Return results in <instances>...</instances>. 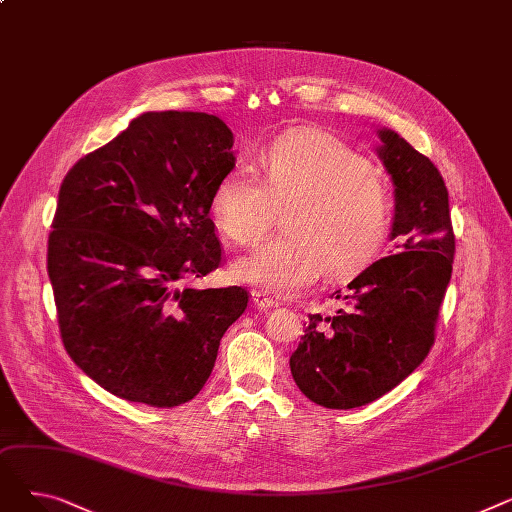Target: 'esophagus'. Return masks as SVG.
Here are the masks:
<instances>
[{
	"label": "esophagus",
	"instance_id": "34e87169",
	"mask_svg": "<svg viewBox=\"0 0 512 512\" xmlns=\"http://www.w3.org/2000/svg\"><path fill=\"white\" fill-rule=\"evenodd\" d=\"M253 303L259 311H267V309H272V307L278 305L274 299L267 297V294L261 292V290H253Z\"/></svg>",
	"mask_w": 512,
	"mask_h": 512
}]
</instances>
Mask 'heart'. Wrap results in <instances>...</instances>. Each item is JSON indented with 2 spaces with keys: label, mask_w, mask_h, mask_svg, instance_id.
Segmentation results:
<instances>
[{
  "label": "heart",
  "mask_w": 512,
  "mask_h": 512,
  "mask_svg": "<svg viewBox=\"0 0 512 512\" xmlns=\"http://www.w3.org/2000/svg\"><path fill=\"white\" fill-rule=\"evenodd\" d=\"M284 234L234 265L242 282L290 297L328 270L355 274L382 249L392 224L371 161L336 134L290 130L259 153V174L230 170L213 188L211 215L238 245H255L284 207Z\"/></svg>",
  "instance_id": "1"
}]
</instances>
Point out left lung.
<instances>
[{
  "label": "left lung",
  "mask_w": 512,
  "mask_h": 512,
  "mask_svg": "<svg viewBox=\"0 0 512 512\" xmlns=\"http://www.w3.org/2000/svg\"><path fill=\"white\" fill-rule=\"evenodd\" d=\"M380 139V159L396 186L390 236L398 251L336 290L340 309L332 315H309L290 357L299 390L326 409L363 407L425 361L452 274L454 230L442 174L396 132L384 128Z\"/></svg>",
  "instance_id": "1"
}]
</instances>
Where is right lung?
<instances>
[{
  "label": "right lung",
  "mask_w": 512,
  "mask_h": 512,
  "mask_svg": "<svg viewBox=\"0 0 512 512\" xmlns=\"http://www.w3.org/2000/svg\"><path fill=\"white\" fill-rule=\"evenodd\" d=\"M232 145L218 116L147 112L60 186L47 242L60 336L118 398L157 409L193 400L247 309L242 286H186L222 263L209 209Z\"/></svg>",
  "instance_id": "add662e5"
}]
</instances>
